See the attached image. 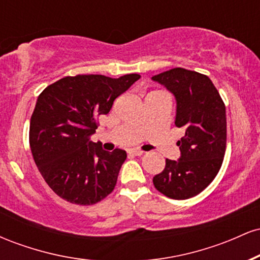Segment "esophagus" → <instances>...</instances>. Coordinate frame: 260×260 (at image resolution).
Listing matches in <instances>:
<instances>
[{
	"instance_id": "obj_1",
	"label": "esophagus",
	"mask_w": 260,
	"mask_h": 260,
	"mask_svg": "<svg viewBox=\"0 0 260 260\" xmlns=\"http://www.w3.org/2000/svg\"><path fill=\"white\" fill-rule=\"evenodd\" d=\"M129 154L136 155V156H140V155L144 154V151L139 150V149H129Z\"/></svg>"
}]
</instances>
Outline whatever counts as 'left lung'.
Instances as JSON below:
<instances>
[{
    "mask_svg": "<svg viewBox=\"0 0 260 260\" xmlns=\"http://www.w3.org/2000/svg\"><path fill=\"white\" fill-rule=\"evenodd\" d=\"M175 96L176 127L183 128L178 140L180 159H166L165 169L155 175L154 186L172 199L192 198L215 178L226 149V109L210 78L184 68H172L157 76Z\"/></svg>",
    "mask_w": 260,
    "mask_h": 260,
    "instance_id": "1",
    "label": "left lung"
}]
</instances>
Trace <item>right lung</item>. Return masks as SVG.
Here are the masks:
<instances>
[{
  "mask_svg": "<svg viewBox=\"0 0 260 260\" xmlns=\"http://www.w3.org/2000/svg\"><path fill=\"white\" fill-rule=\"evenodd\" d=\"M140 78L126 74L64 77L39 95L30 120L29 142L39 171L64 201L91 205L112 192L127 154L106 151L89 140L98 116L106 115L113 101Z\"/></svg>",
  "mask_w": 260,
  "mask_h": 260,
  "instance_id": "right-lung-1",
  "label": "right lung"
}]
</instances>
